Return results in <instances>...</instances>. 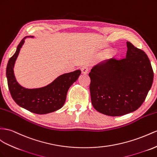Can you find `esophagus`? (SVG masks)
I'll use <instances>...</instances> for the list:
<instances>
[{"instance_id":"obj_1","label":"esophagus","mask_w":157,"mask_h":157,"mask_svg":"<svg viewBox=\"0 0 157 157\" xmlns=\"http://www.w3.org/2000/svg\"><path fill=\"white\" fill-rule=\"evenodd\" d=\"M82 73L83 74H87L88 73V71H89V68L86 66H83L82 67Z\"/></svg>"}]
</instances>
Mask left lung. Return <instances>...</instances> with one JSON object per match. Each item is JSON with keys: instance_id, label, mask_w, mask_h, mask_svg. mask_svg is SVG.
<instances>
[{"instance_id": "8db88e82", "label": "left lung", "mask_w": 157, "mask_h": 157, "mask_svg": "<svg viewBox=\"0 0 157 157\" xmlns=\"http://www.w3.org/2000/svg\"><path fill=\"white\" fill-rule=\"evenodd\" d=\"M126 58L94 66L89 75L91 103L99 113L121 116L138 109L146 99L154 73L145 52L127 42Z\"/></svg>"}]
</instances>
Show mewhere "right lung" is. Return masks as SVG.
I'll use <instances>...</instances> for the list:
<instances>
[{
	"label": "right lung",
	"mask_w": 157,
	"mask_h": 157,
	"mask_svg": "<svg viewBox=\"0 0 157 157\" xmlns=\"http://www.w3.org/2000/svg\"><path fill=\"white\" fill-rule=\"evenodd\" d=\"M26 38L19 43L17 51L7 64L6 78L9 91L14 101L28 111L36 114L52 113L62 107L68 90L78 79L81 71L78 70L62 74L49 85L37 89H26L20 86L14 77L13 68Z\"/></svg>",
	"instance_id": "right-lung-1"
}]
</instances>
